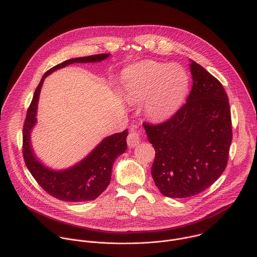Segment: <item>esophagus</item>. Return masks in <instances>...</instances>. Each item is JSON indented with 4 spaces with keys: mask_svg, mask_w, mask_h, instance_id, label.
<instances>
[{
    "mask_svg": "<svg viewBox=\"0 0 257 257\" xmlns=\"http://www.w3.org/2000/svg\"><path fill=\"white\" fill-rule=\"evenodd\" d=\"M141 141V135L140 133L135 130V129H132L127 137V143H128V146L131 147V148H134L136 147Z\"/></svg>",
    "mask_w": 257,
    "mask_h": 257,
    "instance_id": "obj_1",
    "label": "esophagus"
}]
</instances>
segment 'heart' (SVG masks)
<instances>
[{
	"mask_svg": "<svg viewBox=\"0 0 257 257\" xmlns=\"http://www.w3.org/2000/svg\"><path fill=\"white\" fill-rule=\"evenodd\" d=\"M124 84L129 99H146L147 115L159 121L179 109L188 92L189 77L179 65L146 61L125 71Z\"/></svg>",
	"mask_w": 257,
	"mask_h": 257,
	"instance_id": "b5f03b06",
	"label": "heart"
}]
</instances>
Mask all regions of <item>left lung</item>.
Here are the masks:
<instances>
[{
  "instance_id": "left-lung-1",
  "label": "left lung",
  "mask_w": 257,
  "mask_h": 257,
  "mask_svg": "<svg viewBox=\"0 0 257 257\" xmlns=\"http://www.w3.org/2000/svg\"><path fill=\"white\" fill-rule=\"evenodd\" d=\"M193 86L167 121L143 123L155 149L151 174L160 192L187 198L211 186L226 168L232 140L228 97L222 84L190 60Z\"/></svg>"
}]
</instances>
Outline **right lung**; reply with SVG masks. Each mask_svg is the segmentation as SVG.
<instances>
[{"label": "right lung", "instance_id": "1", "mask_svg": "<svg viewBox=\"0 0 257 257\" xmlns=\"http://www.w3.org/2000/svg\"><path fill=\"white\" fill-rule=\"evenodd\" d=\"M110 54H98L73 58L48 70L42 77L27 111L23 128V155L27 168L38 184L50 195L68 202L96 199L109 185L113 163L127 149V129L104 138L83 160L74 166L53 170L45 166L36 156L31 144V131L37 123V108L45 78L54 71L74 63H95L107 59Z\"/></svg>", "mask_w": 257, "mask_h": 257}]
</instances>
